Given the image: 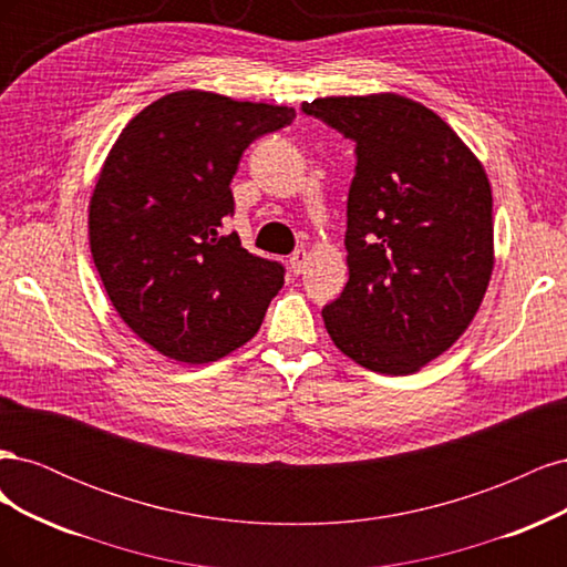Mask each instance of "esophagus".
Listing matches in <instances>:
<instances>
[{
  "instance_id": "34e87169",
  "label": "esophagus",
  "mask_w": 567,
  "mask_h": 567,
  "mask_svg": "<svg viewBox=\"0 0 567 567\" xmlns=\"http://www.w3.org/2000/svg\"><path fill=\"white\" fill-rule=\"evenodd\" d=\"M307 260H310V255H307L305 250H296L293 255H290V260H288L290 271H293V274H302V271H305Z\"/></svg>"
}]
</instances>
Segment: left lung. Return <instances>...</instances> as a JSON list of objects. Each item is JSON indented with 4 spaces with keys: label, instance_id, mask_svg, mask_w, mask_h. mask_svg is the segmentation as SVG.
Instances as JSON below:
<instances>
[{
    "label": "left lung",
    "instance_id": "left-lung-1",
    "mask_svg": "<svg viewBox=\"0 0 567 567\" xmlns=\"http://www.w3.org/2000/svg\"><path fill=\"white\" fill-rule=\"evenodd\" d=\"M354 144L342 293L323 305L331 340L357 364L404 375L468 329L494 267L492 188L440 115L398 94L302 104Z\"/></svg>",
    "mask_w": 567,
    "mask_h": 567
}]
</instances>
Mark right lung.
<instances>
[{
	"instance_id": "obj_1",
	"label": "right lung",
	"mask_w": 567,
	"mask_h": 567,
	"mask_svg": "<svg viewBox=\"0 0 567 567\" xmlns=\"http://www.w3.org/2000/svg\"><path fill=\"white\" fill-rule=\"evenodd\" d=\"M293 117L184 90L120 132L90 203V246L117 315L161 354L217 362L260 329L286 269L227 234L229 184L244 151Z\"/></svg>"
}]
</instances>
